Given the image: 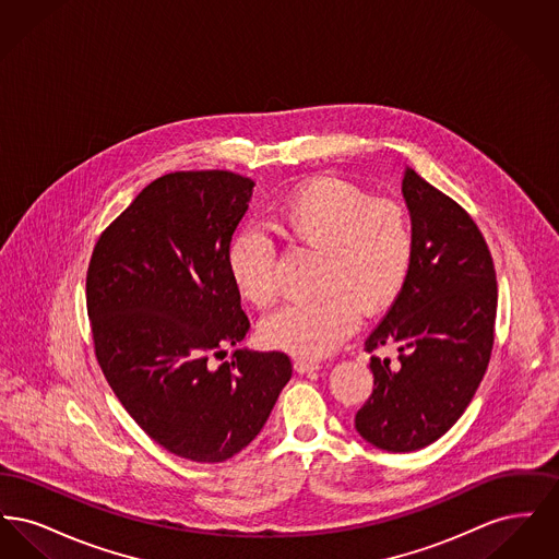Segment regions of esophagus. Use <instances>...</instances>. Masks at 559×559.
<instances>
[{
  "instance_id": "obj_1",
  "label": "esophagus",
  "mask_w": 559,
  "mask_h": 559,
  "mask_svg": "<svg viewBox=\"0 0 559 559\" xmlns=\"http://www.w3.org/2000/svg\"><path fill=\"white\" fill-rule=\"evenodd\" d=\"M293 369L299 372V374H306V372L319 371L320 365L319 362H314V360H306V358H297L295 362H293Z\"/></svg>"
}]
</instances>
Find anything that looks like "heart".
I'll return each mask as SVG.
<instances>
[{"label": "heart", "instance_id": "1", "mask_svg": "<svg viewBox=\"0 0 559 559\" xmlns=\"http://www.w3.org/2000/svg\"><path fill=\"white\" fill-rule=\"evenodd\" d=\"M272 228L281 239L319 253L314 297L267 314L260 340L272 349L322 358L347 340L360 320L390 310L413 272L415 235L396 203L317 178L278 203ZM228 274L242 299L267 304L278 289L274 245L258 228H242L228 249Z\"/></svg>", "mask_w": 559, "mask_h": 559}]
</instances>
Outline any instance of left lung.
<instances>
[{"mask_svg":"<svg viewBox=\"0 0 559 559\" xmlns=\"http://www.w3.org/2000/svg\"><path fill=\"white\" fill-rule=\"evenodd\" d=\"M402 197L415 235L404 292L365 342L396 346L399 362L374 358L371 399L356 431L381 451L426 449L465 413L495 342L497 276L474 219L413 169Z\"/></svg>","mask_w":559,"mask_h":559,"instance_id":"obj_1","label":"left lung"}]
</instances>
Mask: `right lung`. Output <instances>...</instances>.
Wrapping results in <instances>:
<instances>
[{"label":"right lung","mask_w":559,"mask_h":559,"mask_svg":"<svg viewBox=\"0 0 559 559\" xmlns=\"http://www.w3.org/2000/svg\"><path fill=\"white\" fill-rule=\"evenodd\" d=\"M253 187L230 171L167 174L103 233L87 270L108 385L157 444L197 463L242 451L292 379L283 352L210 360L249 329L226 258Z\"/></svg>","instance_id":"1"}]
</instances>
